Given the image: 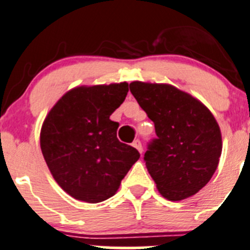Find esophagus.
<instances>
[{"label": "esophagus", "instance_id": "34e87169", "mask_svg": "<svg viewBox=\"0 0 250 250\" xmlns=\"http://www.w3.org/2000/svg\"><path fill=\"white\" fill-rule=\"evenodd\" d=\"M132 145L134 146V147L137 148V150L139 151L140 153L143 152V145H141V141H140V140H138V139H137V140H134V141H133Z\"/></svg>", "mask_w": 250, "mask_h": 250}]
</instances>
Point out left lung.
Listing matches in <instances>:
<instances>
[{
  "mask_svg": "<svg viewBox=\"0 0 250 250\" xmlns=\"http://www.w3.org/2000/svg\"><path fill=\"white\" fill-rule=\"evenodd\" d=\"M129 89L155 123L157 138L148 143L144 161L160 193L169 201L197 193L215 173L223 150L214 116L170 84L135 81Z\"/></svg>",
  "mask_w": 250,
  "mask_h": 250,
  "instance_id": "left-lung-1",
  "label": "left lung"
}]
</instances>
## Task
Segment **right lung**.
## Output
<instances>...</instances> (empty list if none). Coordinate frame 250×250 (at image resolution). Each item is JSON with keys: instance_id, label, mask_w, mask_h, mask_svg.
I'll list each match as a JSON object with an SVG mask.
<instances>
[{"instance_id": "obj_1", "label": "right lung", "mask_w": 250, "mask_h": 250, "mask_svg": "<svg viewBox=\"0 0 250 250\" xmlns=\"http://www.w3.org/2000/svg\"><path fill=\"white\" fill-rule=\"evenodd\" d=\"M128 83L77 87L65 93L42 125V155L60 188L88 203L112 197L139 160L137 148L117 139L110 120L125 102Z\"/></svg>"}]
</instances>
